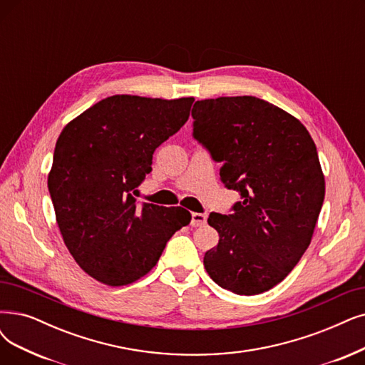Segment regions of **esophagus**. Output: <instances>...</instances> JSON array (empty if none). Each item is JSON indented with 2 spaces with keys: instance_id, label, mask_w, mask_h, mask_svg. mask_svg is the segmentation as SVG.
<instances>
[{
  "instance_id": "esophagus-1",
  "label": "esophagus",
  "mask_w": 365,
  "mask_h": 365,
  "mask_svg": "<svg viewBox=\"0 0 365 365\" xmlns=\"http://www.w3.org/2000/svg\"><path fill=\"white\" fill-rule=\"evenodd\" d=\"M205 223H207V214H203V212H193V214H192V222H190V225H192L193 227H199V226L205 225Z\"/></svg>"
}]
</instances>
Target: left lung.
<instances>
[{
	"label": "left lung",
	"mask_w": 365,
	"mask_h": 365,
	"mask_svg": "<svg viewBox=\"0 0 365 365\" xmlns=\"http://www.w3.org/2000/svg\"><path fill=\"white\" fill-rule=\"evenodd\" d=\"M192 116L193 138L241 195L232 214H210L220 240L203 265L233 294L267 292L310 245L325 197L316 145L295 116L252 96L199 100Z\"/></svg>",
	"instance_id": "left-lung-1"
}]
</instances>
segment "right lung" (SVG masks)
Listing matches in <instances>:
<instances>
[{
	"label": "right lung",
	"mask_w": 365,
	"mask_h": 365,
	"mask_svg": "<svg viewBox=\"0 0 365 365\" xmlns=\"http://www.w3.org/2000/svg\"><path fill=\"white\" fill-rule=\"evenodd\" d=\"M193 97L112 96L68 123L56 140L48 188L70 255L93 279L133 283L153 269L190 212L133 196L157 147L185 124Z\"/></svg>",
	"instance_id": "add662e5"
}]
</instances>
